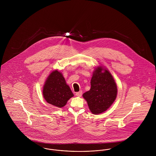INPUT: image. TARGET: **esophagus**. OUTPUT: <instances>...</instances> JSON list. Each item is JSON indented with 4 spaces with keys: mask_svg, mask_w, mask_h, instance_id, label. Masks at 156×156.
Instances as JSON below:
<instances>
[{
    "mask_svg": "<svg viewBox=\"0 0 156 156\" xmlns=\"http://www.w3.org/2000/svg\"><path fill=\"white\" fill-rule=\"evenodd\" d=\"M76 96L77 97H81L82 95V90H80L79 92H77L76 93Z\"/></svg>",
    "mask_w": 156,
    "mask_h": 156,
    "instance_id": "esophagus-1",
    "label": "esophagus"
}]
</instances>
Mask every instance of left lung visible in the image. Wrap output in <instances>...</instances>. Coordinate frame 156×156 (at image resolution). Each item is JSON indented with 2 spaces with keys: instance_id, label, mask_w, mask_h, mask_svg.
<instances>
[{
  "instance_id": "obj_1",
  "label": "left lung",
  "mask_w": 156,
  "mask_h": 156,
  "mask_svg": "<svg viewBox=\"0 0 156 156\" xmlns=\"http://www.w3.org/2000/svg\"><path fill=\"white\" fill-rule=\"evenodd\" d=\"M104 71L103 72L102 70ZM90 89L83 94L93 114L106 111L114 102L117 87L110 72L101 67L95 68L90 80Z\"/></svg>"
}]
</instances>
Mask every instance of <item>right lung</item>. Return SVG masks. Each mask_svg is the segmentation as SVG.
<instances>
[{
  "mask_svg": "<svg viewBox=\"0 0 156 156\" xmlns=\"http://www.w3.org/2000/svg\"><path fill=\"white\" fill-rule=\"evenodd\" d=\"M43 96L47 103L58 108H62L73 94L62 74L53 71L48 77L43 87Z\"/></svg>",
  "mask_w": 156,
  "mask_h": 156,
  "instance_id": "right-lung-1",
  "label": "right lung"
}]
</instances>
